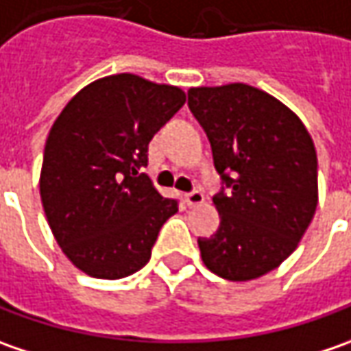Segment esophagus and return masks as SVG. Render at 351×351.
<instances>
[{"instance_id":"1","label":"esophagus","mask_w":351,"mask_h":351,"mask_svg":"<svg viewBox=\"0 0 351 351\" xmlns=\"http://www.w3.org/2000/svg\"><path fill=\"white\" fill-rule=\"evenodd\" d=\"M184 202L191 206V208H196V206H200L204 202V194L200 191L189 192V194H184Z\"/></svg>"}]
</instances>
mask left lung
Listing matches in <instances>:
<instances>
[{"label":"left lung","mask_w":351,"mask_h":351,"mask_svg":"<svg viewBox=\"0 0 351 351\" xmlns=\"http://www.w3.org/2000/svg\"><path fill=\"white\" fill-rule=\"evenodd\" d=\"M228 194L214 196L220 228L198 237L204 265L228 281H252L297 250L318 204V160L304 123L250 84L189 90Z\"/></svg>","instance_id":"obj_1"}]
</instances>
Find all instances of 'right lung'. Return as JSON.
Instances as JSON below:
<instances>
[{
    "instance_id": "1",
    "label": "right lung",
    "mask_w": 351,
    "mask_h": 351,
    "mask_svg": "<svg viewBox=\"0 0 351 351\" xmlns=\"http://www.w3.org/2000/svg\"><path fill=\"white\" fill-rule=\"evenodd\" d=\"M186 94L137 74L84 86L49 131L40 200L62 253L96 279H123L151 259L160 226L178 212L141 173L153 135Z\"/></svg>"
}]
</instances>
